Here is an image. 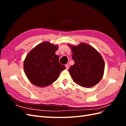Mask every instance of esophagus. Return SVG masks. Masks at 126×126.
Instances as JSON below:
<instances>
[{"label": "esophagus", "mask_w": 126, "mask_h": 126, "mask_svg": "<svg viewBox=\"0 0 126 126\" xmlns=\"http://www.w3.org/2000/svg\"><path fill=\"white\" fill-rule=\"evenodd\" d=\"M65 67H66V69H67V70H68V69L69 68V65L68 64H67L65 65Z\"/></svg>", "instance_id": "esophagus-1"}]
</instances>
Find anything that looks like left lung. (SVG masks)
<instances>
[{
	"instance_id": "1",
	"label": "left lung",
	"mask_w": 126,
	"mask_h": 126,
	"mask_svg": "<svg viewBox=\"0 0 126 126\" xmlns=\"http://www.w3.org/2000/svg\"><path fill=\"white\" fill-rule=\"evenodd\" d=\"M75 64L69 69L74 82L90 88L100 82L103 76L104 62L101 54L90 45L81 43L77 46L68 44Z\"/></svg>"
}]
</instances>
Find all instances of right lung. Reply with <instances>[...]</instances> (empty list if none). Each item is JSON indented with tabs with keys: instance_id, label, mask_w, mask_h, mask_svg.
<instances>
[{
	"instance_id": "obj_1",
	"label": "right lung",
	"mask_w": 126,
	"mask_h": 126,
	"mask_svg": "<svg viewBox=\"0 0 126 126\" xmlns=\"http://www.w3.org/2000/svg\"><path fill=\"white\" fill-rule=\"evenodd\" d=\"M57 45L44 42L32 49L24 61V70L32 83L45 87L56 81L65 65L59 63V56L55 52Z\"/></svg>"
}]
</instances>
